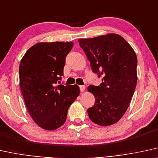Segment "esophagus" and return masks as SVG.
I'll use <instances>...</instances> for the list:
<instances>
[{
  "mask_svg": "<svg viewBox=\"0 0 158 158\" xmlns=\"http://www.w3.org/2000/svg\"><path fill=\"white\" fill-rule=\"evenodd\" d=\"M79 88H80V91L81 92H84V91L85 90V86H84V85L79 86Z\"/></svg>",
  "mask_w": 158,
  "mask_h": 158,
  "instance_id": "esophagus-1",
  "label": "esophagus"
}]
</instances>
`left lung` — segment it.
Instances as JSON below:
<instances>
[{
	"instance_id": "8db88e82",
	"label": "left lung",
	"mask_w": 158,
	"mask_h": 158,
	"mask_svg": "<svg viewBox=\"0 0 158 158\" xmlns=\"http://www.w3.org/2000/svg\"><path fill=\"white\" fill-rule=\"evenodd\" d=\"M94 73L102 77L99 86L87 87L95 98L87 109L89 119L101 126L118 122L127 111L137 83V57L131 46L115 33L78 40Z\"/></svg>"
}]
</instances>
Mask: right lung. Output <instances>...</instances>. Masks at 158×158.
Masks as SVG:
<instances>
[{
  "label": "right lung",
  "mask_w": 158,
  "mask_h": 158,
  "mask_svg": "<svg viewBox=\"0 0 158 158\" xmlns=\"http://www.w3.org/2000/svg\"><path fill=\"white\" fill-rule=\"evenodd\" d=\"M73 42H41L26 52L19 65V85L33 121L47 131L61 127L79 95L77 85L60 84L65 57Z\"/></svg>",
  "instance_id": "add662e5"
}]
</instances>
